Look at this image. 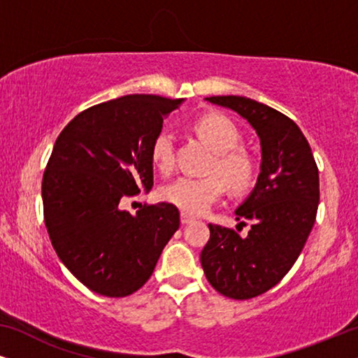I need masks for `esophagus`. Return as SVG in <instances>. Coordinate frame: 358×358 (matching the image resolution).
<instances>
[{"instance_id":"34e87169","label":"esophagus","mask_w":358,"mask_h":358,"mask_svg":"<svg viewBox=\"0 0 358 358\" xmlns=\"http://www.w3.org/2000/svg\"><path fill=\"white\" fill-rule=\"evenodd\" d=\"M192 220H194V217H192V215H189V213H180V223H182V224H187V223H190V222H192Z\"/></svg>"}]
</instances>
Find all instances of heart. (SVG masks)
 I'll return each instance as SVG.
<instances>
[{
  "mask_svg": "<svg viewBox=\"0 0 358 358\" xmlns=\"http://www.w3.org/2000/svg\"><path fill=\"white\" fill-rule=\"evenodd\" d=\"M194 130L217 153L208 168L213 174L207 178H178L161 189V197L185 213L200 215L222 197L224 184L233 192H244L251 187L256 168L251 156L238 148L241 135L228 117L222 114L202 115L195 120ZM151 161L161 173L168 174L173 171L176 163L173 131L161 130L155 136L151 143ZM215 173L222 178L215 176Z\"/></svg>",
  "mask_w": 358,
  "mask_h": 358,
  "instance_id": "1",
  "label": "heart"
}]
</instances>
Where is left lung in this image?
I'll return each mask as SVG.
<instances>
[{"label": "left lung", "instance_id": "left-lung-1", "mask_svg": "<svg viewBox=\"0 0 358 358\" xmlns=\"http://www.w3.org/2000/svg\"><path fill=\"white\" fill-rule=\"evenodd\" d=\"M205 99L238 112L261 140L256 187L234 212L236 220L251 222V229L239 236L210 223V239L200 252L215 290L233 300H249L275 287L300 256L316 220L320 174L305 135L282 112L243 96Z\"/></svg>", "mask_w": 358, "mask_h": 358}]
</instances>
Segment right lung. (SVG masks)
<instances>
[{
    "label": "right lung",
    "mask_w": 358,
    "mask_h": 358,
    "mask_svg": "<svg viewBox=\"0 0 358 358\" xmlns=\"http://www.w3.org/2000/svg\"><path fill=\"white\" fill-rule=\"evenodd\" d=\"M182 104L155 94H129L92 106L53 145L42 179L43 218L68 271L97 295L129 296L146 283L171 236L179 210L127 197L153 187L151 143L163 119Z\"/></svg>",
    "instance_id": "add662e5"
}]
</instances>
